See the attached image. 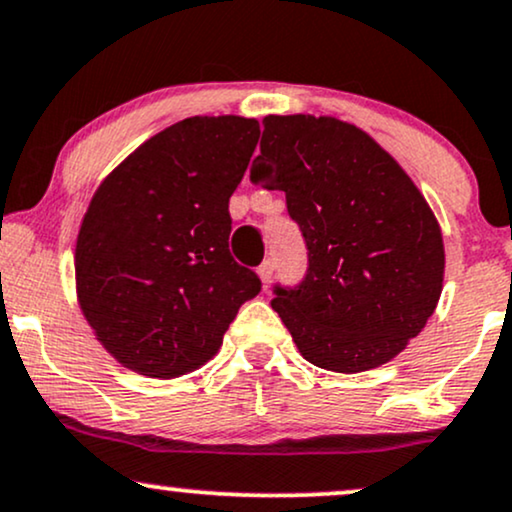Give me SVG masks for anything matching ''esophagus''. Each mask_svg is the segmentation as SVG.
<instances>
[{
    "label": "esophagus",
    "mask_w": 512,
    "mask_h": 512,
    "mask_svg": "<svg viewBox=\"0 0 512 512\" xmlns=\"http://www.w3.org/2000/svg\"><path fill=\"white\" fill-rule=\"evenodd\" d=\"M274 269H276L274 260H264V262L260 264V269H257V274H260V279H262L264 291H267L269 283H272V279H274Z\"/></svg>",
    "instance_id": "esophagus-1"
}]
</instances>
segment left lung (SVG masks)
Returning a JSON list of instances; mask_svg holds the SVG:
<instances>
[{
    "mask_svg": "<svg viewBox=\"0 0 512 512\" xmlns=\"http://www.w3.org/2000/svg\"><path fill=\"white\" fill-rule=\"evenodd\" d=\"M250 181L286 193L307 274L272 307L300 355L355 374L396 357L443 288L439 221L410 176L365 131L334 116H267Z\"/></svg>",
    "mask_w": 512,
    "mask_h": 512,
    "instance_id": "left-lung-1",
    "label": "left lung"
}]
</instances>
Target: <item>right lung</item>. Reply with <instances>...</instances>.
Masks as SVG:
<instances>
[{"label": "right lung", "instance_id": "add662e5", "mask_svg": "<svg viewBox=\"0 0 512 512\" xmlns=\"http://www.w3.org/2000/svg\"><path fill=\"white\" fill-rule=\"evenodd\" d=\"M260 140L243 116H190L152 135L92 195L76 288L97 341L123 367L174 379L219 353L262 281L231 257L229 197Z\"/></svg>", "mask_w": 512, "mask_h": 512}]
</instances>
